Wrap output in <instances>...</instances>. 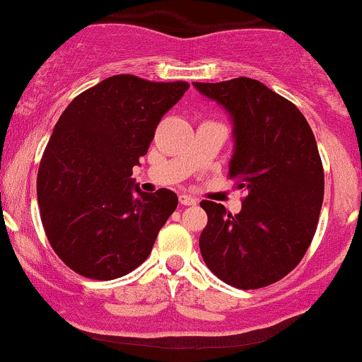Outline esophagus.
Masks as SVG:
<instances>
[{
	"mask_svg": "<svg viewBox=\"0 0 362 362\" xmlns=\"http://www.w3.org/2000/svg\"><path fill=\"white\" fill-rule=\"evenodd\" d=\"M180 204L181 205H197L198 200H197V198H193L192 195H186V193H181V195H180Z\"/></svg>",
	"mask_w": 362,
	"mask_h": 362,
	"instance_id": "1",
	"label": "esophagus"
}]
</instances>
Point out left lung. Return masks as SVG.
Returning a JSON list of instances; mask_svg holds the SVG:
<instances>
[{"label":"left lung","instance_id":"obj_1","mask_svg":"<svg viewBox=\"0 0 362 362\" xmlns=\"http://www.w3.org/2000/svg\"><path fill=\"white\" fill-rule=\"evenodd\" d=\"M233 120L229 174L245 192L242 211L204 200L200 252L228 285L255 290L279 281L300 262L316 233L325 173L302 112L262 83L236 77L193 83Z\"/></svg>","mask_w":362,"mask_h":362}]
</instances>
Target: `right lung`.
Masks as SVG:
<instances>
[{"label": "right lung", "mask_w": 362, "mask_h": 362, "mask_svg": "<svg viewBox=\"0 0 362 362\" xmlns=\"http://www.w3.org/2000/svg\"><path fill=\"white\" fill-rule=\"evenodd\" d=\"M188 88L119 74L76 96L58 119L37 170V204L49 245L77 274L115 279L150 255L177 195L141 192L131 176Z\"/></svg>", "instance_id": "1"}]
</instances>
